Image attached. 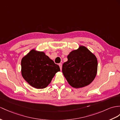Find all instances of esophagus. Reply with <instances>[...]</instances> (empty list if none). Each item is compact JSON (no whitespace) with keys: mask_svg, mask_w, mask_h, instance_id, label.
Segmentation results:
<instances>
[{"mask_svg":"<svg viewBox=\"0 0 120 120\" xmlns=\"http://www.w3.org/2000/svg\"><path fill=\"white\" fill-rule=\"evenodd\" d=\"M59 66H60V70H62V64H61V63L59 64Z\"/></svg>","mask_w":120,"mask_h":120,"instance_id":"1","label":"esophagus"}]
</instances>
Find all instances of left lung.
Here are the masks:
<instances>
[{"mask_svg": "<svg viewBox=\"0 0 120 120\" xmlns=\"http://www.w3.org/2000/svg\"><path fill=\"white\" fill-rule=\"evenodd\" d=\"M64 63L62 72L69 84L75 88L88 86L94 80L97 72L95 55L86 47L81 46L71 51Z\"/></svg>", "mask_w": 120, "mask_h": 120, "instance_id": "left-lung-1", "label": "left lung"}]
</instances>
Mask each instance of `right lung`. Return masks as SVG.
Masks as SVG:
<instances>
[{
	"label": "right lung",
	"instance_id": "obj_1",
	"mask_svg": "<svg viewBox=\"0 0 120 120\" xmlns=\"http://www.w3.org/2000/svg\"><path fill=\"white\" fill-rule=\"evenodd\" d=\"M60 67L44 52L31 50L21 60V74L31 86L44 89L51 82Z\"/></svg>",
	"mask_w": 120,
	"mask_h": 120
}]
</instances>
